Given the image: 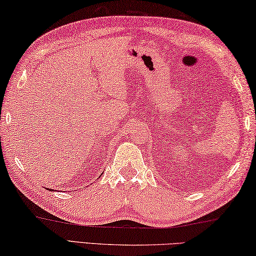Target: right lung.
<instances>
[{
	"mask_svg": "<svg viewBox=\"0 0 256 256\" xmlns=\"http://www.w3.org/2000/svg\"><path fill=\"white\" fill-rule=\"evenodd\" d=\"M48 190H52V192H53V190H51V188H48Z\"/></svg>",
	"mask_w": 256,
	"mask_h": 256,
	"instance_id": "1",
	"label": "right lung"
}]
</instances>
